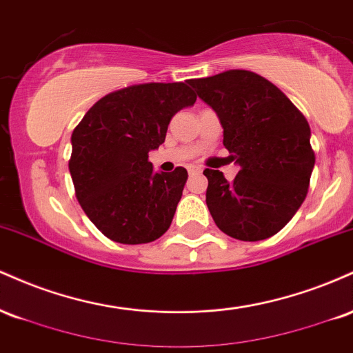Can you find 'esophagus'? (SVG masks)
Returning a JSON list of instances; mask_svg holds the SVG:
<instances>
[{
	"label": "esophagus",
	"instance_id": "34e87169",
	"mask_svg": "<svg viewBox=\"0 0 353 353\" xmlns=\"http://www.w3.org/2000/svg\"><path fill=\"white\" fill-rule=\"evenodd\" d=\"M188 172L189 174H197V172H201V168H197V165H188Z\"/></svg>",
	"mask_w": 353,
	"mask_h": 353
}]
</instances>
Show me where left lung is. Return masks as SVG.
<instances>
[{"mask_svg":"<svg viewBox=\"0 0 353 353\" xmlns=\"http://www.w3.org/2000/svg\"><path fill=\"white\" fill-rule=\"evenodd\" d=\"M189 84L216 111L229 159L239 165L232 182L221 171H204L210 216L239 241L272 237L309 190L315 164L309 123L281 89L252 71L230 70Z\"/></svg>","mask_w":353,"mask_h":353,"instance_id":"8db88e82","label":"left lung"}]
</instances>
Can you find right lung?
Returning <instances> with one entry per match:
<instances>
[{
    "instance_id": "right-lung-1",
    "label": "right lung",
    "mask_w": 353,
    "mask_h": 353,
    "mask_svg": "<svg viewBox=\"0 0 353 353\" xmlns=\"http://www.w3.org/2000/svg\"><path fill=\"white\" fill-rule=\"evenodd\" d=\"M185 83L134 84L109 92L71 136L70 172L89 221L119 244H148L171 225L188 171L154 172L149 151L172 116L196 103Z\"/></svg>"
}]
</instances>
